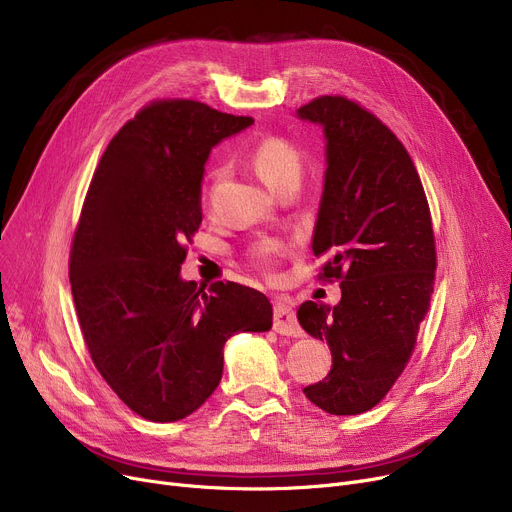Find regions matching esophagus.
Listing matches in <instances>:
<instances>
[{"instance_id":"obj_1","label":"esophagus","mask_w":512,"mask_h":512,"mask_svg":"<svg viewBox=\"0 0 512 512\" xmlns=\"http://www.w3.org/2000/svg\"><path fill=\"white\" fill-rule=\"evenodd\" d=\"M274 330L282 336H303L297 313L286 303L274 305Z\"/></svg>"}]
</instances>
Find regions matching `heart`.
Segmentation results:
<instances>
[{"label":"heart","instance_id":"1","mask_svg":"<svg viewBox=\"0 0 512 512\" xmlns=\"http://www.w3.org/2000/svg\"><path fill=\"white\" fill-rule=\"evenodd\" d=\"M251 164L259 178L274 188L276 193L290 186H299L303 176V153L301 149L280 134H267L251 149ZM224 176V168H213L209 178L218 182ZM286 255V245L280 240H263L253 247L251 259L261 270L270 272L278 259Z\"/></svg>","mask_w":512,"mask_h":512}]
</instances>
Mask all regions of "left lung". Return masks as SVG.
I'll list each match as a JSON object with an SVG mask.
<instances>
[{
  "label": "left lung",
  "mask_w": 512,
  "mask_h": 512,
  "mask_svg": "<svg viewBox=\"0 0 512 512\" xmlns=\"http://www.w3.org/2000/svg\"><path fill=\"white\" fill-rule=\"evenodd\" d=\"M299 118L324 126L326 180L313 255L317 280L340 282L342 299L305 301L299 324L326 340L332 369L305 396L330 415L373 409L405 371L427 315L436 238L421 178L396 134L357 101L321 95Z\"/></svg>",
  "instance_id": "1"
}]
</instances>
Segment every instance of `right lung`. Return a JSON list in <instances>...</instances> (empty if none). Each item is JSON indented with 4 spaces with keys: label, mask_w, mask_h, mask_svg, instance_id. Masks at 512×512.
<instances>
[{
    "label": "right lung",
    "mask_w": 512,
    "mask_h": 512,
    "mask_svg": "<svg viewBox=\"0 0 512 512\" xmlns=\"http://www.w3.org/2000/svg\"><path fill=\"white\" fill-rule=\"evenodd\" d=\"M251 124L195 99H155L118 130L89 184L70 249L74 307L101 378L143 419L195 413L222 380L226 340L272 328L263 292H201L180 278L209 151Z\"/></svg>",
    "instance_id": "obj_1"
}]
</instances>
